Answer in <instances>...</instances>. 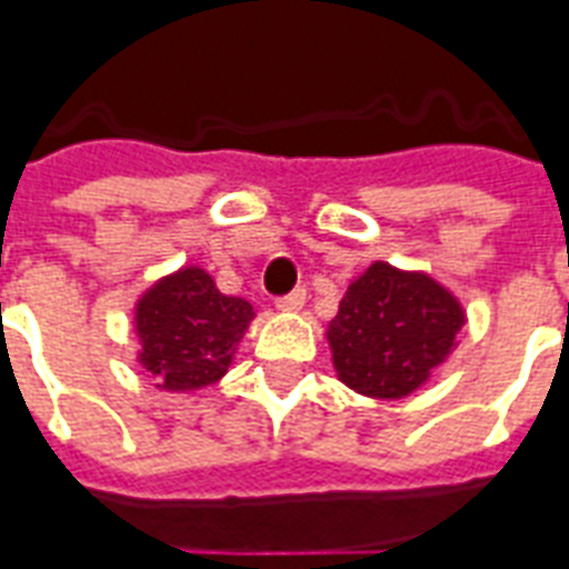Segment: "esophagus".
I'll return each instance as SVG.
<instances>
[{
    "label": "esophagus",
    "instance_id": "esophagus-1",
    "mask_svg": "<svg viewBox=\"0 0 569 569\" xmlns=\"http://www.w3.org/2000/svg\"><path fill=\"white\" fill-rule=\"evenodd\" d=\"M303 298H307L303 289H292V292H286L277 298V307H280V310H301Z\"/></svg>",
    "mask_w": 569,
    "mask_h": 569
}]
</instances>
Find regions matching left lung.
<instances>
[{
	"label": "left lung",
	"instance_id": "1",
	"mask_svg": "<svg viewBox=\"0 0 569 569\" xmlns=\"http://www.w3.org/2000/svg\"><path fill=\"white\" fill-rule=\"evenodd\" d=\"M462 325V307L436 280L376 262L328 325L333 367L358 393L400 400L448 358Z\"/></svg>",
	"mask_w": 569,
	"mask_h": 569
}]
</instances>
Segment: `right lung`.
I'll return each mask as SVG.
<instances>
[{
    "label": "right lung",
    "mask_w": 569,
    "mask_h": 569,
    "mask_svg": "<svg viewBox=\"0 0 569 569\" xmlns=\"http://www.w3.org/2000/svg\"><path fill=\"white\" fill-rule=\"evenodd\" d=\"M253 319L244 298L223 295L202 268L160 280L137 303L140 363L163 390L214 385Z\"/></svg>",
    "instance_id": "right-lung-1"
}]
</instances>
